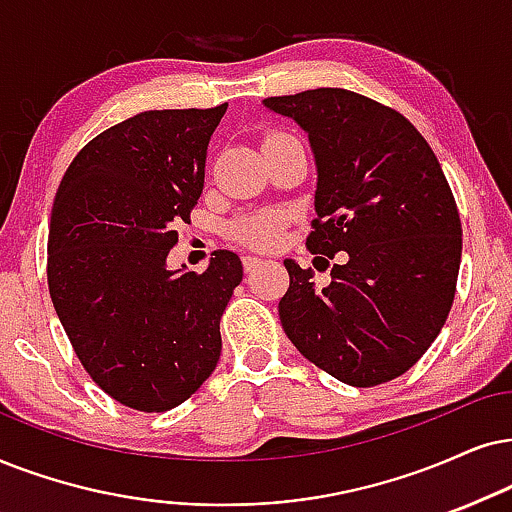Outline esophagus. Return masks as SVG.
Instances as JSON below:
<instances>
[{"label":"esophagus","instance_id":"obj_1","mask_svg":"<svg viewBox=\"0 0 512 512\" xmlns=\"http://www.w3.org/2000/svg\"><path fill=\"white\" fill-rule=\"evenodd\" d=\"M260 264H262L260 257H255V255H245V257H243V267H245V271H255L257 267H260Z\"/></svg>","mask_w":512,"mask_h":512}]
</instances>
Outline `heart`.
I'll return each mask as SVG.
<instances>
[{
  "label": "heart",
  "mask_w": 512,
  "mask_h": 512,
  "mask_svg": "<svg viewBox=\"0 0 512 512\" xmlns=\"http://www.w3.org/2000/svg\"><path fill=\"white\" fill-rule=\"evenodd\" d=\"M269 137H276V134H269ZM267 137V139H269ZM288 222V215L281 210H267V212H257V215L243 217L234 224V236L238 241L250 245V248L257 250H267L274 248L281 238L283 226Z\"/></svg>",
  "instance_id": "obj_1"
}]
</instances>
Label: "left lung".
<instances>
[{
    "mask_svg": "<svg viewBox=\"0 0 512 512\" xmlns=\"http://www.w3.org/2000/svg\"><path fill=\"white\" fill-rule=\"evenodd\" d=\"M264 106L312 141L319 181L304 245L314 264L328 269L343 252L323 288L312 269L283 262V331L340 383H390L428 352L454 304L463 231L442 165L404 115L349 89L269 96Z\"/></svg>",
    "mask_w": 512,
    "mask_h": 512,
    "instance_id": "left-lung-1",
    "label": "left lung"
}]
</instances>
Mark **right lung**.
I'll return each mask as SVG.
<instances>
[{"label": "right lung", "instance_id": "1", "mask_svg": "<svg viewBox=\"0 0 512 512\" xmlns=\"http://www.w3.org/2000/svg\"><path fill=\"white\" fill-rule=\"evenodd\" d=\"M215 108L146 111L94 137L63 174L51 208L47 281L77 359L134 411L184 404L215 371L219 319L243 281L236 252L167 271L205 181Z\"/></svg>", "mask_w": 512, "mask_h": 512}]
</instances>
